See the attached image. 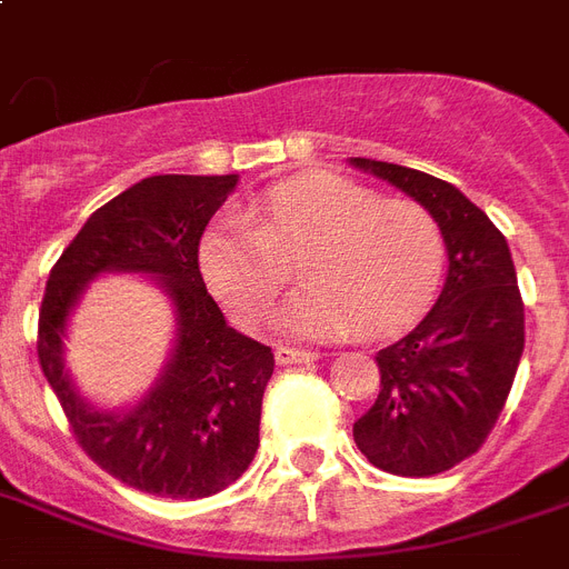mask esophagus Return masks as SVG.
<instances>
[{
    "instance_id": "34e87169",
    "label": "esophagus",
    "mask_w": 569,
    "mask_h": 569,
    "mask_svg": "<svg viewBox=\"0 0 569 569\" xmlns=\"http://www.w3.org/2000/svg\"><path fill=\"white\" fill-rule=\"evenodd\" d=\"M274 360H277V366L310 363V360H316V355H310V351H301V348L280 346V348H277V351H274Z\"/></svg>"
}]
</instances>
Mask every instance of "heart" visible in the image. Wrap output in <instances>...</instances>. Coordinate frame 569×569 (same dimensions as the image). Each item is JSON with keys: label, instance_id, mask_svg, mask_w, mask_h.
I'll return each instance as SVG.
<instances>
[{"label": "heart", "instance_id": "heart-1", "mask_svg": "<svg viewBox=\"0 0 569 569\" xmlns=\"http://www.w3.org/2000/svg\"><path fill=\"white\" fill-rule=\"evenodd\" d=\"M442 259V232L422 206L380 200L337 173L277 182L248 218L227 214L200 244L206 286L244 325L271 310L301 262L310 283L274 319L298 339L407 328L431 303Z\"/></svg>", "mask_w": 569, "mask_h": 569}]
</instances>
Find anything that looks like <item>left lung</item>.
Instances as JSON below:
<instances>
[{"mask_svg": "<svg viewBox=\"0 0 569 569\" xmlns=\"http://www.w3.org/2000/svg\"><path fill=\"white\" fill-rule=\"evenodd\" d=\"M413 197L442 232L449 271L431 312L378 351L380 389L355 422V442L383 472H446L487 440L526 346L511 248L451 182L405 164L348 159Z\"/></svg>", "mask_w": 569, "mask_h": 569, "instance_id": "left-lung-1", "label": "left lung"}]
</instances>
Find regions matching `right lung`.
<instances>
[{"mask_svg":"<svg viewBox=\"0 0 569 569\" xmlns=\"http://www.w3.org/2000/svg\"><path fill=\"white\" fill-rule=\"evenodd\" d=\"M239 173H159L100 206L49 271L38 357L76 440L109 476L141 493L206 499L230 487L259 449V419L274 355L227 325L206 292L197 248ZM150 276L174 310L169 360L129 406L97 408L63 366L69 316L93 279Z\"/></svg>","mask_w":569,"mask_h":569,"instance_id":"obj_1","label":"right lung"}]
</instances>
